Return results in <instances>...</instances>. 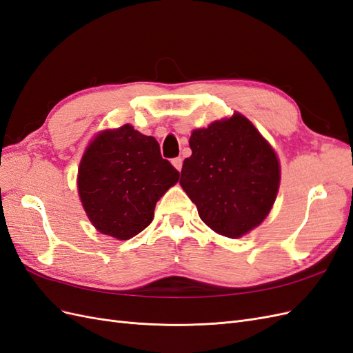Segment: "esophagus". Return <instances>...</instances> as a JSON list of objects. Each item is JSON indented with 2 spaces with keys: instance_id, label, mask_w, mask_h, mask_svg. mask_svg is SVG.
I'll list each match as a JSON object with an SVG mask.
<instances>
[{
  "instance_id": "obj_1",
  "label": "esophagus",
  "mask_w": 353,
  "mask_h": 353,
  "mask_svg": "<svg viewBox=\"0 0 353 353\" xmlns=\"http://www.w3.org/2000/svg\"><path fill=\"white\" fill-rule=\"evenodd\" d=\"M172 165H174L178 170H181V169H183V159H181V157L172 159Z\"/></svg>"
}]
</instances>
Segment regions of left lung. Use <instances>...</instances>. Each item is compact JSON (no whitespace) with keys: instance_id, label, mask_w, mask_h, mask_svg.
Listing matches in <instances>:
<instances>
[{"instance_id":"8db88e82","label":"left lung","mask_w":353,"mask_h":353,"mask_svg":"<svg viewBox=\"0 0 353 353\" xmlns=\"http://www.w3.org/2000/svg\"><path fill=\"white\" fill-rule=\"evenodd\" d=\"M179 184L200 219L219 236L240 239L270 215L281 183L279 156L244 114L193 130Z\"/></svg>"}]
</instances>
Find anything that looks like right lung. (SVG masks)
Segmentation results:
<instances>
[{
	"label": "right lung",
	"mask_w": 353,
	"mask_h": 353,
	"mask_svg": "<svg viewBox=\"0 0 353 353\" xmlns=\"http://www.w3.org/2000/svg\"><path fill=\"white\" fill-rule=\"evenodd\" d=\"M178 179L156 138L125 123L94 135L79 162L77 185L92 227L130 240L150 225L156 203Z\"/></svg>",
	"instance_id": "1"
}]
</instances>
